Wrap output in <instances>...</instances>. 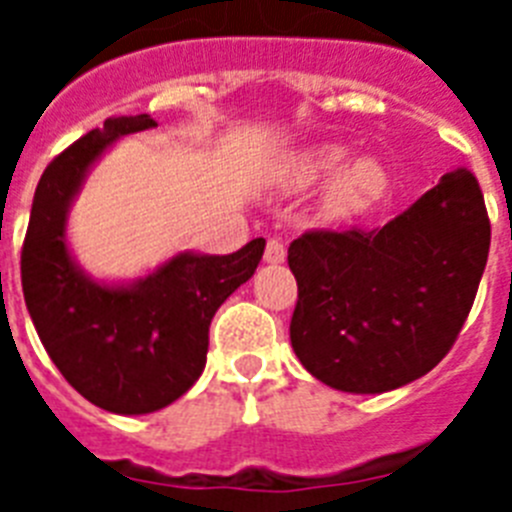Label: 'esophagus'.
Returning <instances> with one entry per match:
<instances>
[{"label": "esophagus", "mask_w": 512, "mask_h": 512, "mask_svg": "<svg viewBox=\"0 0 512 512\" xmlns=\"http://www.w3.org/2000/svg\"><path fill=\"white\" fill-rule=\"evenodd\" d=\"M284 259H287L284 243L279 241V238H269V241H266V251H264L266 264H282Z\"/></svg>", "instance_id": "34e87169"}]
</instances>
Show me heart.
I'll use <instances>...</instances> for the list:
<instances>
[{"instance_id": "1", "label": "heart", "mask_w": 512, "mask_h": 512, "mask_svg": "<svg viewBox=\"0 0 512 512\" xmlns=\"http://www.w3.org/2000/svg\"><path fill=\"white\" fill-rule=\"evenodd\" d=\"M346 151L341 146H318L300 153L289 166V184L292 187H307L318 182L320 176L336 169L343 161ZM384 189V169L374 158H356L351 164L341 166L336 174L330 176L325 187V210L330 215L346 217L366 210L377 200Z\"/></svg>"}]
</instances>
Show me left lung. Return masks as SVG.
<instances>
[{"label":"left lung","instance_id":"1","mask_svg":"<svg viewBox=\"0 0 512 512\" xmlns=\"http://www.w3.org/2000/svg\"><path fill=\"white\" fill-rule=\"evenodd\" d=\"M490 217L472 171L454 169L384 228L307 230L289 243V338L328 387L379 395L449 354L477 297Z\"/></svg>","mask_w":512,"mask_h":512}]
</instances>
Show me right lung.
<instances>
[{"mask_svg": "<svg viewBox=\"0 0 512 512\" xmlns=\"http://www.w3.org/2000/svg\"><path fill=\"white\" fill-rule=\"evenodd\" d=\"M148 115L115 117L53 158L35 189L22 243V295L45 351L66 382L117 415L161 410L207 361L217 307L253 277L264 238L228 256L179 253L128 287L97 284L66 246V212L89 166L117 138L148 130Z\"/></svg>", "mask_w": 512, "mask_h": 512, "instance_id": "obj_1", "label": "right lung"}]
</instances>
